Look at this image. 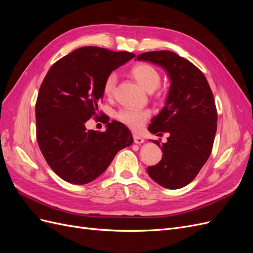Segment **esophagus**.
<instances>
[{"label":"esophagus","mask_w":253,"mask_h":253,"mask_svg":"<svg viewBox=\"0 0 253 253\" xmlns=\"http://www.w3.org/2000/svg\"><path fill=\"white\" fill-rule=\"evenodd\" d=\"M133 139H134V142L137 143V144H140V143H142L144 141V139L142 138V137L136 135V134L133 135Z\"/></svg>","instance_id":"esophagus-1"}]
</instances>
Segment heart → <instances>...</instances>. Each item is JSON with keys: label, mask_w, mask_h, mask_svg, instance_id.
Listing matches in <instances>:
<instances>
[{"label": "heart", "mask_w": 253, "mask_h": 253, "mask_svg": "<svg viewBox=\"0 0 253 253\" xmlns=\"http://www.w3.org/2000/svg\"><path fill=\"white\" fill-rule=\"evenodd\" d=\"M129 74L132 75L140 85L148 91H154L162 82V76L155 66L149 63H136L129 68ZM117 87V76L115 73H111L103 82V94L106 97H113ZM117 119L128 128L133 131H139L144 126L145 121L151 117L149 110H141L135 108H124L117 115Z\"/></svg>", "instance_id": "obj_1"}]
</instances>
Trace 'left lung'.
<instances>
[{"mask_svg": "<svg viewBox=\"0 0 253 253\" xmlns=\"http://www.w3.org/2000/svg\"><path fill=\"white\" fill-rule=\"evenodd\" d=\"M164 67L171 79L165 108L149 126L153 134L169 132L163 158L148 167L150 177L167 189L192 181L208 160L217 128L213 93L203 72L173 51H147L136 57ZM160 147L157 140H153Z\"/></svg>", "mask_w": 253, "mask_h": 253, "instance_id": "8db88e82", "label": "left lung"}]
</instances>
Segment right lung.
<instances>
[{
	"label": "right lung",
	"instance_id": "right-lung-1",
	"mask_svg": "<svg viewBox=\"0 0 253 253\" xmlns=\"http://www.w3.org/2000/svg\"><path fill=\"white\" fill-rule=\"evenodd\" d=\"M135 55L96 46L80 47L53 63L36 102L37 141L51 170L65 181L84 185L101 175L117 152L133 143L129 129L99 113L106 76ZM99 114L100 118H98ZM91 117L105 132L85 128Z\"/></svg>",
	"mask_w": 253,
	"mask_h": 253
}]
</instances>
